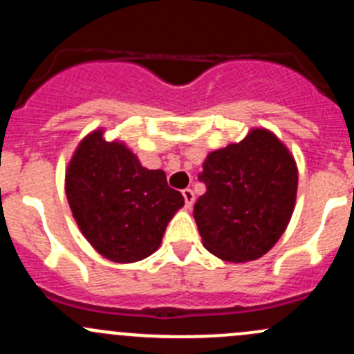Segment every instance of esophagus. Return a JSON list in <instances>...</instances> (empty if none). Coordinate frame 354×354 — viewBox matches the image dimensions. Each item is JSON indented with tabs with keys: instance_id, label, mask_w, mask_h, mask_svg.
Instances as JSON below:
<instances>
[{
	"instance_id": "34e87169",
	"label": "esophagus",
	"mask_w": 354,
	"mask_h": 354,
	"mask_svg": "<svg viewBox=\"0 0 354 354\" xmlns=\"http://www.w3.org/2000/svg\"><path fill=\"white\" fill-rule=\"evenodd\" d=\"M183 198H185V205H187L188 209H190V207L194 205V202H195L194 190H190V188H185V190H183Z\"/></svg>"
}]
</instances>
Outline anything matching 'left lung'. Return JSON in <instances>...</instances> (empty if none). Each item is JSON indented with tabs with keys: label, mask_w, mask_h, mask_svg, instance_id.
<instances>
[{
	"label": "left lung",
	"mask_w": 354,
	"mask_h": 354,
	"mask_svg": "<svg viewBox=\"0 0 354 354\" xmlns=\"http://www.w3.org/2000/svg\"><path fill=\"white\" fill-rule=\"evenodd\" d=\"M198 180L207 192L194 217L203 246L226 262L266 255L292 216L298 169L286 145L266 128H253L240 144L214 151Z\"/></svg>",
	"instance_id": "left-lung-1"
}]
</instances>
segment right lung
I'll return each mask as SVG.
<instances>
[{
	"instance_id": "right-lung-1",
	"label": "right lung",
	"mask_w": 354,
	"mask_h": 354,
	"mask_svg": "<svg viewBox=\"0 0 354 354\" xmlns=\"http://www.w3.org/2000/svg\"><path fill=\"white\" fill-rule=\"evenodd\" d=\"M65 190L82 234L118 263L152 255L167 223L185 205L164 171L144 167L123 142H106L102 130L78 144L68 164Z\"/></svg>"
}]
</instances>
